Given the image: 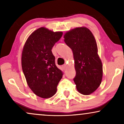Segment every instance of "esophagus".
Instances as JSON below:
<instances>
[{
    "mask_svg": "<svg viewBox=\"0 0 124 124\" xmlns=\"http://www.w3.org/2000/svg\"><path fill=\"white\" fill-rule=\"evenodd\" d=\"M67 64H64V65H62V68H63V69H64V70H65V69H67Z\"/></svg>",
    "mask_w": 124,
    "mask_h": 124,
    "instance_id": "34e87169",
    "label": "esophagus"
}]
</instances>
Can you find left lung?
I'll return each mask as SVG.
<instances>
[{"label":"left lung","mask_w":124,"mask_h":124,"mask_svg":"<svg viewBox=\"0 0 124 124\" xmlns=\"http://www.w3.org/2000/svg\"><path fill=\"white\" fill-rule=\"evenodd\" d=\"M64 42L72 49L75 62L74 82L78 92L89 95L98 89L103 76L102 63L98 54L94 35L89 29L81 27L70 30Z\"/></svg>","instance_id":"1"}]
</instances>
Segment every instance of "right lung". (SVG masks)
I'll return each instance as SVG.
<instances>
[{
  "label": "right lung",
  "mask_w": 124,
  "mask_h": 124,
  "mask_svg": "<svg viewBox=\"0 0 124 124\" xmlns=\"http://www.w3.org/2000/svg\"><path fill=\"white\" fill-rule=\"evenodd\" d=\"M62 35L40 28L31 33L23 47L21 64L29 87L36 95L51 98L55 94L62 73L55 64L52 48Z\"/></svg>",
  "instance_id": "add662e5"
}]
</instances>
